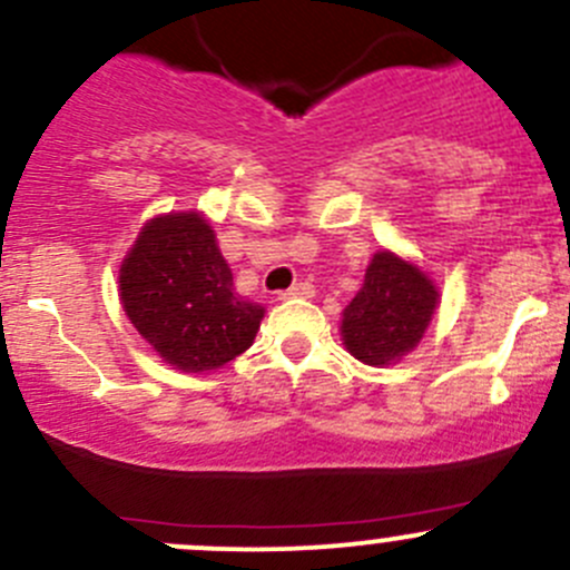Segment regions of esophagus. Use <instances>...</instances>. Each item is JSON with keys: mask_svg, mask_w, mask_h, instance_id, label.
Masks as SVG:
<instances>
[{"mask_svg": "<svg viewBox=\"0 0 570 570\" xmlns=\"http://www.w3.org/2000/svg\"><path fill=\"white\" fill-rule=\"evenodd\" d=\"M313 293H315V285L309 283V279H304V283L291 285V287H287V291L279 293V298H296V296L309 298V296H313Z\"/></svg>", "mask_w": 570, "mask_h": 570, "instance_id": "esophagus-1", "label": "esophagus"}]
</instances>
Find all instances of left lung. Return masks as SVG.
<instances>
[{"instance_id":"obj_1","label":"left lung","mask_w":570,"mask_h":570,"mask_svg":"<svg viewBox=\"0 0 570 570\" xmlns=\"http://www.w3.org/2000/svg\"><path fill=\"white\" fill-rule=\"evenodd\" d=\"M435 285L410 263L380 252L363 287L343 309V341L365 365H387L421 341L435 313Z\"/></svg>"}]
</instances>
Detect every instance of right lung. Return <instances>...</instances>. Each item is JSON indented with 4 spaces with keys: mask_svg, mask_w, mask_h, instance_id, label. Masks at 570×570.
Segmentation results:
<instances>
[{
    "mask_svg": "<svg viewBox=\"0 0 570 570\" xmlns=\"http://www.w3.org/2000/svg\"><path fill=\"white\" fill-rule=\"evenodd\" d=\"M118 283L135 330L183 371L229 363L261 330L263 307L235 293L233 272L199 213L151 218Z\"/></svg>",
    "mask_w": 570,
    "mask_h": 570,
    "instance_id": "right-lung-1",
    "label": "right lung"
}]
</instances>
